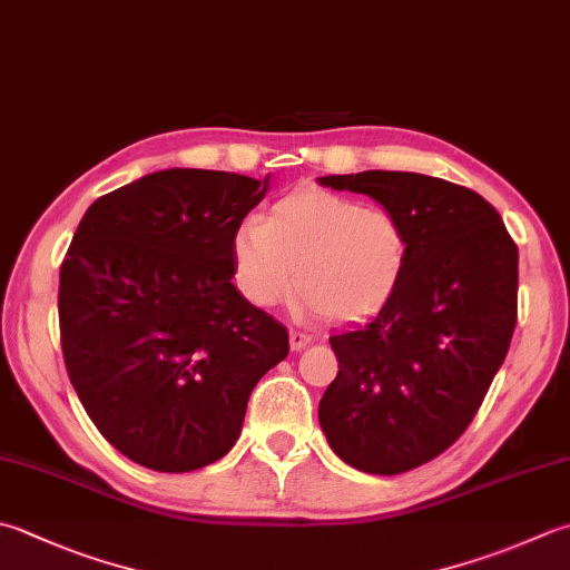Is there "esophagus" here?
<instances>
[{"label":"esophagus","instance_id":"esophagus-1","mask_svg":"<svg viewBox=\"0 0 570 570\" xmlns=\"http://www.w3.org/2000/svg\"><path fill=\"white\" fill-rule=\"evenodd\" d=\"M288 343H292V351H301V348H306V345L311 343V336H308V333L292 331V333H288Z\"/></svg>","mask_w":570,"mask_h":570}]
</instances>
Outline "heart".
Segmentation results:
<instances>
[{
	"label": "heart",
	"mask_w": 570,
	"mask_h": 570,
	"mask_svg": "<svg viewBox=\"0 0 570 570\" xmlns=\"http://www.w3.org/2000/svg\"><path fill=\"white\" fill-rule=\"evenodd\" d=\"M229 249L239 292L254 306L278 304L298 282L301 311L355 321L381 308L403 282L410 234L393 209L298 189L278 199L266 222L242 219Z\"/></svg>",
	"instance_id": "obj_1"
}]
</instances>
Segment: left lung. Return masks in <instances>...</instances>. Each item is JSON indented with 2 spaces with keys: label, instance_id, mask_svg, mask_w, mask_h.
I'll list each match as a JSON object with an SVG mask.
<instances>
[{
  "label": "left lung",
  "instance_id": "obj_1",
  "mask_svg": "<svg viewBox=\"0 0 570 570\" xmlns=\"http://www.w3.org/2000/svg\"><path fill=\"white\" fill-rule=\"evenodd\" d=\"M318 183L373 197L410 234L395 294L371 321L331 336L338 375L318 405L321 430L345 464L403 474L460 440L504 363L519 249L482 195L440 177L365 170Z\"/></svg>",
  "mask_w": 570,
  "mask_h": 570
}]
</instances>
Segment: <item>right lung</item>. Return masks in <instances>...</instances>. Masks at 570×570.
I'll list each match as a JSON object with an SVG mask.
<instances>
[{
	"label": "right lung",
	"instance_id": "add662e5",
	"mask_svg": "<svg viewBox=\"0 0 570 570\" xmlns=\"http://www.w3.org/2000/svg\"><path fill=\"white\" fill-rule=\"evenodd\" d=\"M269 177L173 167L98 197L59 278L61 348L98 432L155 472H193L239 440L288 333L232 284V234Z\"/></svg>",
	"mask_w": 570,
	"mask_h": 570
}]
</instances>
